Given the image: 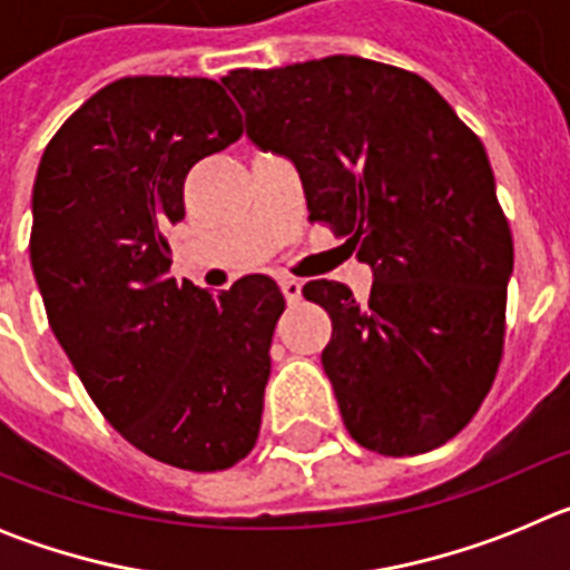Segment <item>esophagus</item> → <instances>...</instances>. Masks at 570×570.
Masks as SVG:
<instances>
[{
  "label": "esophagus",
  "mask_w": 570,
  "mask_h": 570,
  "mask_svg": "<svg viewBox=\"0 0 570 570\" xmlns=\"http://www.w3.org/2000/svg\"><path fill=\"white\" fill-rule=\"evenodd\" d=\"M279 288H282V294H285V299H288L291 305H294V302H299V296H302V282L299 279H294V276H282Z\"/></svg>",
  "instance_id": "obj_1"
}]
</instances>
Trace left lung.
Wrapping results in <instances>:
<instances>
[{
  "label": "left lung",
  "instance_id": "1",
  "mask_svg": "<svg viewBox=\"0 0 570 570\" xmlns=\"http://www.w3.org/2000/svg\"><path fill=\"white\" fill-rule=\"evenodd\" d=\"M259 148L294 159L311 223L374 268L302 294L331 316L322 367L362 448L425 454L480 411L505 345L513 239L480 136L422 77L325 57L223 77Z\"/></svg>",
  "mask_w": 570,
  "mask_h": 570
}]
</instances>
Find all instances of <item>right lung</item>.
Returning a JSON list of instances; mask_svg holds the SVG:
<instances>
[{
  "label": "right lung",
  "mask_w": 570,
  "mask_h": 570,
  "mask_svg": "<svg viewBox=\"0 0 570 570\" xmlns=\"http://www.w3.org/2000/svg\"><path fill=\"white\" fill-rule=\"evenodd\" d=\"M239 136L214 79L125 77L65 119L33 183L30 265L50 331L105 420L183 471L254 451L285 311L268 276L216 296L168 276L185 176Z\"/></svg>",
  "instance_id": "right-lung-1"
}]
</instances>
